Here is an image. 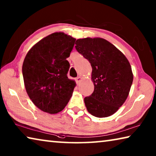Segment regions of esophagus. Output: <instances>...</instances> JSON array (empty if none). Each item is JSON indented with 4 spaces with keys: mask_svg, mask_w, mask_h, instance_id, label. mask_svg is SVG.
I'll return each instance as SVG.
<instances>
[{
    "mask_svg": "<svg viewBox=\"0 0 156 156\" xmlns=\"http://www.w3.org/2000/svg\"><path fill=\"white\" fill-rule=\"evenodd\" d=\"M81 80H82V78L80 77V76H78V77H77L76 78V83H77L78 84L80 83V81H81Z\"/></svg>",
    "mask_w": 156,
    "mask_h": 156,
    "instance_id": "1",
    "label": "esophagus"
}]
</instances>
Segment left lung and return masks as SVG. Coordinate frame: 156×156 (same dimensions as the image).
Here are the masks:
<instances>
[{
	"label": "left lung",
	"instance_id": "obj_1",
	"mask_svg": "<svg viewBox=\"0 0 156 156\" xmlns=\"http://www.w3.org/2000/svg\"><path fill=\"white\" fill-rule=\"evenodd\" d=\"M75 46L92 67L94 91L84 98L87 109L92 115H113L125 102L133 83L131 65L125 55L101 38L78 39Z\"/></svg>",
	"mask_w": 156,
	"mask_h": 156
}]
</instances>
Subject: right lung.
I'll list each match as a JSON object with an SVG mask.
<instances>
[{"label":"right lung","mask_w":156,"mask_h":156,"mask_svg":"<svg viewBox=\"0 0 156 156\" xmlns=\"http://www.w3.org/2000/svg\"><path fill=\"white\" fill-rule=\"evenodd\" d=\"M76 39L62 32L50 34L37 43L26 55L23 76L26 91L36 106L57 113L64 109L76 86L67 73Z\"/></svg>","instance_id":"right-lung-1"}]
</instances>
